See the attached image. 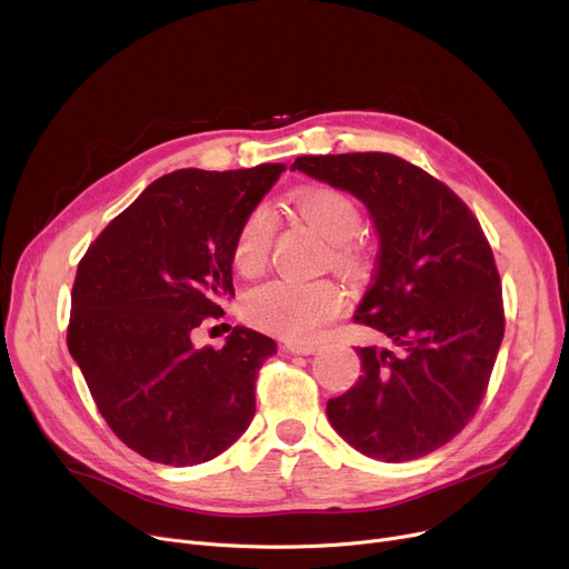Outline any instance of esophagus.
<instances>
[{
  "instance_id": "obj_1",
  "label": "esophagus",
  "mask_w": 569,
  "mask_h": 569,
  "mask_svg": "<svg viewBox=\"0 0 569 569\" xmlns=\"http://www.w3.org/2000/svg\"><path fill=\"white\" fill-rule=\"evenodd\" d=\"M318 349H320L318 341H292V343H288V351L298 353V356H311Z\"/></svg>"
}]
</instances>
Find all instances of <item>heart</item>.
<instances>
[{
  "label": "heart",
  "mask_w": 569,
  "mask_h": 569,
  "mask_svg": "<svg viewBox=\"0 0 569 569\" xmlns=\"http://www.w3.org/2000/svg\"><path fill=\"white\" fill-rule=\"evenodd\" d=\"M295 209L307 223L335 246L339 262L351 260L349 243L362 230V211L351 194L318 186L298 190ZM277 234V213L258 204L241 220L232 243V267L239 277H258L264 269ZM343 309V292L330 281L292 283L269 281L246 295L243 311L267 332L286 339H311Z\"/></svg>",
  "instance_id": "obj_1"
}]
</instances>
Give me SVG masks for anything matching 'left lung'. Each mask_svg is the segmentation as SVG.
I'll return each instance as SVG.
<instances>
[{
  "label": "left lung",
  "instance_id": "8db88e82",
  "mask_svg": "<svg viewBox=\"0 0 569 569\" xmlns=\"http://www.w3.org/2000/svg\"><path fill=\"white\" fill-rule=\"evenodd\" d=\"M290 169L358 197L379 234L356 320L386 343L358 346L362 375L328 402L330 423L375 460L423 458L477 413L500 351L490 243L451 188L398 156H302Z\"/></svg>",
  "mask_w": 569,
  "mask_h": 569
}]
</instances>
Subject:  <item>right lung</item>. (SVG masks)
Returning <instances> with one entry per match:
<instances>
[{
  "instance_id": "right-lung-1",
  "label": "right lung",
  "mask_w": 569,
  "mask_h": 569,
  "mask_svg": "<svg viewBox=\"0 0 569 569\" xmlns=\"http://www.w3.org/2000/svg\"><path fill=\"white\" fill-rule=\"evenodd\" d=\"M283 164L179 169L148 186L77 269L67 346L116 437L139 456L190 467L251 426L256 379L277 341L234 326L197 349L194 330L234 298L232 243Z\"/></svg>"
}]
</instances>
